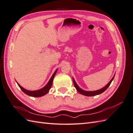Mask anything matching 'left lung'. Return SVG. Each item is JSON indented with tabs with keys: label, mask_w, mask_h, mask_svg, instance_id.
<instances>
[{
	"label": "left lung",
	"mask_w": 133,
	"mask_h": 133,
	"mask_svg": "<svg viewBox=\"0 0 133 133\" xmlns=\"http://www.w3.org/2000/svg\"><path fill=\"white\" fill-rule=\"evenodd\" d=\"M114 76H115V75H114L113 77H112V78L111 79L110 81L108 83L107 85L104 87V88H103L102 89H99L98 90L93 91H85V90H84L82 89L81 88H80L79 87V86L77 85V84H76L74 78H73V83H74V84L75 88H76V89L77 90V91L79 92L80 94H81L84 95H85V96H95V95H96L102 94V92H103L104 91H105L107 89V88L109 87V85H110V84H111V82L112 81V80H113L114 78Z\"/></svg>",
	"instance_id": "8db88e82"
}]
</instances>
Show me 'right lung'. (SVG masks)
Here are the masks:
<instances>
[{"mask_svg": "<svg viewBox=\"0 0 133 133\" xmlns=\"http://www.w3.org/2000/svg\"><path fill=\"white\" fill-rule=\"evenodd\" d=\"M57 70H55V71L53 75H52L50 80L49 81V82L46 85L44 88H43L42 89L38 90H36V91L27 90L25 89H24V88L20 85L18 83H17V84H18V86L19 87V88L21 89V90L26 95L30 96H33V97H41V96H42L46 94L48 92V91H49L50 88L52 86V83H53V79L54 78V76H55L56 73H57Z\"/></svg>", "mask_w": 133, "mask_h": 133, "instance_id": "right-lung-1", "label": "right lung"}]
</instances>
